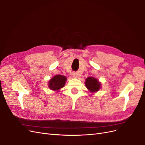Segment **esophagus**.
Here are the masks:
<instances>
[{"label":"esophagus","mask_w":145,"mask_h":145,"mask_svg":"<svg viewBox=\"0 0 145 145\" xmlns=\"http://www.w3.org/2000/svg\"><path fill=\"white\" fill-rule=\"evenodd\" d=\"M72 76H73V77H74V78H77V76H78V74H77V73H76V72H73V73H72Z\"/></svg>","instance_id":"obj_1"}]
</instances>
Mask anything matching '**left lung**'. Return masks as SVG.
<instances>
[{"mask_svg": "<svg viewBox=\"0 0 145 145\" xmlns=\"http://www.w3.org/2000/svg\"><path fill=\"white\" fill-rule=\"evenodd\" d=\"M85 86L89 92H95L101 88V83L97 78L89 77L86 79Z\"/></svg>", "mask_w": 145, "mask_h": 145, "instance_id": "8db88e82", "label": "left lung"}]
</instances>
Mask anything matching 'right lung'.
Returning a JSON list of instances; mask_svg holds the SVG:
<instances>
[{
    "label": "right lung",
    "instance_id": "add662e5",
    "mask_svg": "<svg viewBox=\"0 0 145 145\" xmlns=\"http://www.w3.org/2000/svg\"><path fill=\"white\" fill-rule=\"evenodd\" d=\"M67 81V77L62 75H56L48 82V87L52 91H59L64 87Z\"/></svg>",
    "mask_w": 145,
    "mask_h": 145
}]
</instances>
